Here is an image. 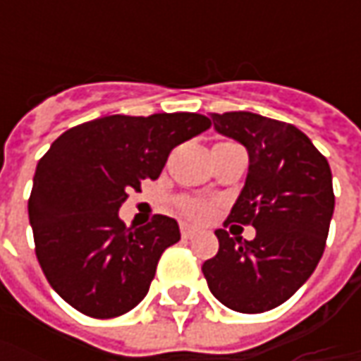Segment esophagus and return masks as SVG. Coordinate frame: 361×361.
Returning a JSON list of instances; mask_svg holds the SVG:
<instances>
[{
	"mask_svg": "<svg viewBox=\"0 0 361 361\" xmlns=\"http://www.w3.org/2000/svg\"><path fill=\"white\" fill-rule=\"evenodd\" d=\"M201 231L197 229V227H190V225H183L180 227V235L185 237V239H192V237H197Z\"/></svg>",
	"mask_w": 361,
	"mask_h": 361,
	"instance_id": "esophagus-1",
	"label": "esophagus"
}]
</instances>
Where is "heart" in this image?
I'll list each match as a JSON object with an SVG mask.
<instances>
[{"label":"heart","instance_id":"1","mask_svg":"<svg viewBox=\"0 0 361 361\" xmlns=\"http://www.w3.org/2000/svg\"><path fill=\"white\" fill-rule=\"evenodd\" d=\"M178 207H180L183 215L188 216V219H192V221H204L207 216L213 213L211 204L197 201V199H183V201L178 202Z\"/></svg>","mask_w":361,"mask_h":361}]
</instances>
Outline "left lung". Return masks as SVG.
I'll return each mask as SVG.
<instances>
[{
	"label": "left lung",
	"mask_w": 361,
	"mask_h": 361,
	"mask_svg": "<svg viewBox=\"0 0 361 361\" xmlns=\"http://www.w3.org/2000/svg\"><path fill=\"white\" fill-rule=\"evenodd\" d=\"M219 134L247 148L249 171L225 225H253V241L216 229L219 253L202 263L211 293L233 312H269L317 267L334 215L326 157L293 124L253 112L211 114Z\"/></svg>",
	"instance_id": "1"
}]
</instances>
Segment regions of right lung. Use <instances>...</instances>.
I'll use <instances>...</instances> for the list:
<instances>
[{
	"label": "right lung",
	"mask_w": 361,
	"mask_h": 361,
	"mask_svg": "<svg viewBox=\"0 0 361 361\" xmlns=\"http://www.w3.org/2000/svg\"><path fill=\"white\" fill-rule=\"evenodd\" d=\"M209 126L211 120L192 112L112 114L51 142L35 166L27 213L37 261L66 303L108 319L145 299L162 251L180 241V231L164 215L140 229L126 227L120 207L130 188L159 178L174 146Z\"/></svg>",
	"instance_id": "add662e5"
}]
</instances>
